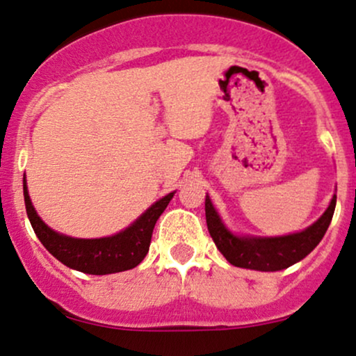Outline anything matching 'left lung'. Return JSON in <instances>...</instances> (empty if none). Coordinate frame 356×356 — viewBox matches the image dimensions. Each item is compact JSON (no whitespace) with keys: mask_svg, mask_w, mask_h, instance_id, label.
Masks as SVG:
<instances>
[{"mask_svg":"<svg viewBox=\"0 0 356 356\" xmlns=\"http://www.w3.org/2000/svg\"><path fill=\"white\" fill-rule=\"evenodd\" d=\"M335 204L337 195H333L328 208L315 223L302 232L282 236H254L233 233L225 225L208 195L204 200V213H207L208 232L216 248L232 265L257 271H280L302 261L307 254L315 250L332 223Z\"/></svg>","mask_w":356,"mask_h":356,"instance_id":"1","label":"left lung"}]
</instances>
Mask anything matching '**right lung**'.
Here are the masks:
<instances>
[{
	"mask_svg": "<svg viewBox=\"0 0 356 356\" xmlns=\"http://www.w3.org/2000/svg\"><path fill=\"white\" fill-rule=\"evenodd\" d=\"M177 191L154 202L152 207L133 221L129 227L111 236L103 238H73L54 232L40 218L28 193L26 175L23 178V195L29 223L38 240L56 260L68 268L88 275H110L131 270L143 261L152 243L153 228L156 220L168 207Z\"/></svg>",
	"mask_w": 356,
	"mask_h": 356,
	"instance_id": "right-lung-1",
	"label": "right lung"
}]
</instances>
